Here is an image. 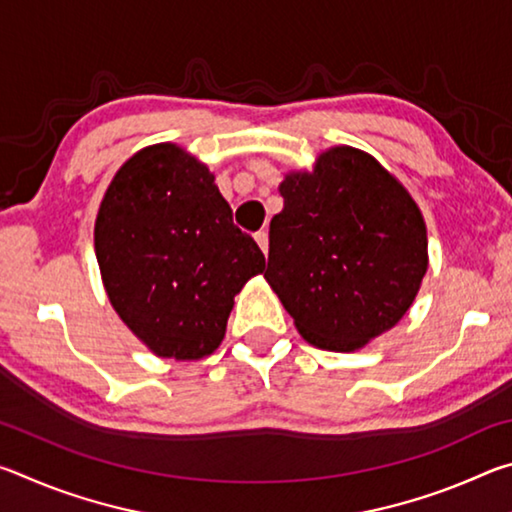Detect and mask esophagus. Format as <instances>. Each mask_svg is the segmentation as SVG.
I'll return each mask as SVG.
<instances>
[{"label": "esophagus", "mask_w": 512, "mask_h": 512, "mask_svg": "<svg viewBox=\"0 0 512 512\" xmlns=\"http://www.w3.org/2000/svg\"><path fill=\"white\" fill-rule=\"evenodd\" d=\"M255 241H257V246L262 248V253L268 255V232L266 230L255 232Z\"/></svg>", "instance_id": "esophagus-1"}]
</instances>
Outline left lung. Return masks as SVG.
Returning <instances> with one entry per match:
<instances>
[{
  "label": "left lung",
  "mask_w": 512,
  "mask_h": 512,
  "mask_svg": "<svg viewBox=\"0 0 512 512\" xmlns=\"http://www.w3.org/2000/svg\"><path fill=\"white\" fill-rule=\"evenodd\" d=\"M264 277L316 348L352 352L411 307L427 228L409 192L368 153L336 146L280 185Z\"/></svg>",
  "instance_id": "1"
}]
</instances>
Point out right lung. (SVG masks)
Segmentation results:
<instances>
[{"mask_svg":"<svg viewBox=\"0 0 512 512\" xmlns=\"http://www.w3.org/2000/svg\"><path fill=\"white\" fill-rule=\"evenodd\" d=\"M94 250L121 320L173 359L219 348L235 296L264 271V253L232 223L212 173L173 144L149 146L117 171Z\"/></svg>","mask_w":512,"mask_h":512,"instance_id":"add662e5","label":"right lung"}]
</instances>
